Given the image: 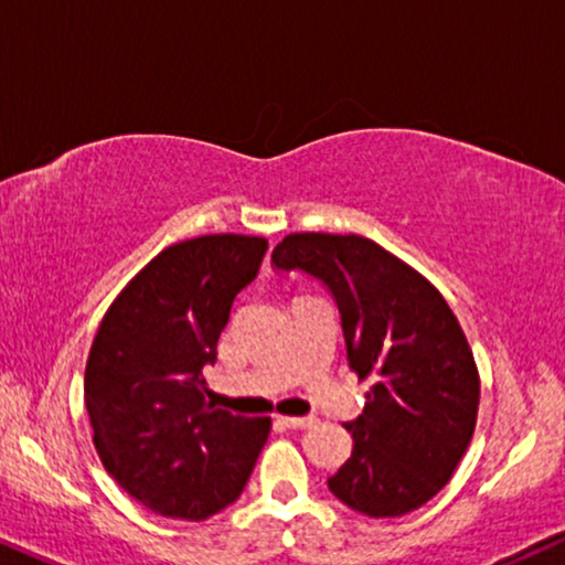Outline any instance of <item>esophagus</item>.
Listing matches in <instances>:
<instances>
[{
    "label": "esophagus",
    "mask_w": 565,
    "mask_h": 565,
    "mask_svg": "<svg viewBox=\"0 0 565 565\" xmlns=\"http://www.w3.org/2000/svg\"><path fill=\"white\" fill-rule=\"evenodd\" d=\"M281 423L289 427V430H307V427L316 425V417H281Z\"/></svg>",
    "instance_id": "1"
}]
</instances>
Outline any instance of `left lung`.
<instances>
[{"mask_svg":"<svg viewBox=\"0 0 565 565\" xmlns=\"http://www.w3.org/2000/svg\"><path fill=\"white\" fill-rule=\"evenodd\" d=\"M270 263L331 291L349 367L373 381L365 409L344 425L354 448L328 490L373 519L425 505L459 467L480 404L472 349L451 307L417 270L356 234H289Z\"/></svg>","mask_w":565,"mask_h":565,"instance_id":"1","label":"left lung"}]
</instances>
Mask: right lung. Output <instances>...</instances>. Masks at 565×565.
I'll return each mask as SVG.
<instances>
[{"label":"right lung","instance_id":"1","mask_svg":"<svg viewBox=\"0 0 565 565\" xmlns=\"http://www.w3.org/2000/svg\"><path fill=\"white\" fill-rule=\"evenodd\" d=\"M268 242L205 234L148 263L114 299L85 365V409L106 472L159 516L203 521L245 490L270 433L205 402L234 297Z\"/></svg>","mask_w":565,"mask_h":565}]
</instances>
